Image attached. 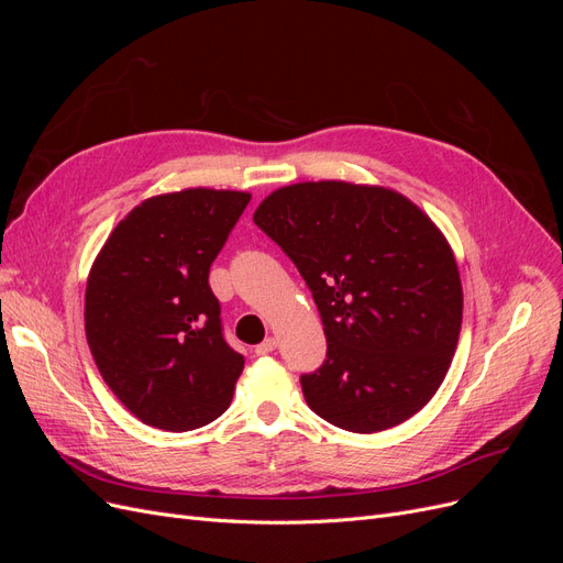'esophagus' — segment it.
<instances>
[{"label": "esophagus", "instance_id": "34e87169", "mask_svg": "<svg viewBox=\"0 0 563 563\" xmlns=\"http://www.w3.org/2000/svg\"><path fill=\"white\" fill-rule=\"evenodd\" d=\"M277 350V338H265L263 343L255 347V354L258 356H265V354H269V352H275Z\"/></svg>", "mask_w": 563, "mask_h": 563}]
</instances>
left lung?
<instances>
[{
	"mask_svg": "<svg viewBox=\"0 0 563 563\" xmlns=\"http://www.w3.org/2000/svg\"><path fill=\"white\" fill-rule=\"evenodd\" d=\"M308 284L327 360L300 376L340 430H389L428 404L455 354L463 286L446 236L411 199L343 180L279 187L253 213Z\"/></svg>",
	"mask_w": 563,
	"mask_h": 563,
	"instance_id": "8db88e82",
	"label": "left lung"
}]
</instances>
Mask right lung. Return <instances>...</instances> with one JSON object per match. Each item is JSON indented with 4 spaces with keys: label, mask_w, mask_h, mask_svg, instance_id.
<instances>
[{
    "label": "right lung",
    "mask_w": 563,
    "mask_h": 563,
    "mask_svg": "<svg viewBox=\"0 0 563 563\" xmlns=\"http://www.w3.org/2000/svg\"><path fill=\"white\" fill-rule=\"evenodd\" d=\"M249 201L209 187L150 197L93 261L84 300L93 362L152 428L197 430L232 401L244 356L225 343L209 269Z\"/></svg>",
    "instance_id": "add662e5"
}]
</instances>
